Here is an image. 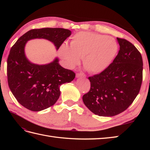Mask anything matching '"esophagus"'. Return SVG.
Segmentation results:
<instances>
[{
  "instance_id": "esophagus-1",
  "label": "esophagus",
  "mask_w": 150,
  "mask_h": 150,
  "mask_svg": "<svg viewBox=\"0 0 150 150\" xmlns=\"http://www.w3.org/2000/svg\"><path fill=\"white\" fill-rule=\"evenodd\" d=\"M86 75L83 73H78L76 74V77H85Z\"/></svg>"
}]
</instances>
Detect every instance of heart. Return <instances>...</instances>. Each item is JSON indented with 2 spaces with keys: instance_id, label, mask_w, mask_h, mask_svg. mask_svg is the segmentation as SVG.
I'll return each mask as SVG.
<instances>
[{
  "instance_id": "1",
  "label": "heart",
  "mask_w": 150,
  "mask_h": 150,
  "mask_svg": "<svg viewBox=\"0 0 150 150\" xmlns=\"http://www.w3.org/2000/svg\"><path fill=\"white\" fill-rule=\"evenodd\" d=\"M118 50V44L112 37L80 31L71 37L69 46L66 44L60 46L59 53L69 68L78 65L80 58H82L83 64L89 72L98 73L111 64Z\"/></svg>"
}]
</instances>
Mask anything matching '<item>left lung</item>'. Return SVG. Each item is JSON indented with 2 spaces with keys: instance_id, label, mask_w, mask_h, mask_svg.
<instances>
[{
  "instance_id": "left-lung-1",
  "label": "left lung",
  "mask_w": 150,
  "mask_h": 150,
  "mask_svg": "<svg viewBox=\"0 0 150 150\" xmlns=\"http://www.w3.org/2000/svg\"><path fill=\"white\" fill-rule=\"evenodd\" d=\"M120 50L113 62L89 77L90 90L82 97L84 104L98 116L113 117L123 112L139 93L142 81L141 53L124 39L117 38Z\"/></svg>"
}]
</instances>
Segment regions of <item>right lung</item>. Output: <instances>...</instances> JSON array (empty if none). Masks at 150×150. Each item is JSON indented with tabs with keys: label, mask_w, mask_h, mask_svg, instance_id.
I'll list each match as a JSON object with an SVG mask.
<instances>
[{
	"label": "right lung",
	"mask_w": 150,
	"mask_h": 150,
	"mask_svg": "<svg viewBox=\"0 0 150 150\" xmlns=\"http://www.w3.org/2000/svg\"><path fill=\"white\" fill-rule=\"evenodd\" d=\"M71 33L64 28L31 30L11 47L7 60L8 86L16 99L24 108L39 111L53 106L60 97V85L70 82L75 77L74 72L59 64L57 58L45 65L30 62L24 53L27 41L45 39L52 42L58 50Z\"/></svg>",
	"instance_id": "obj_1"
}]
</instances>
